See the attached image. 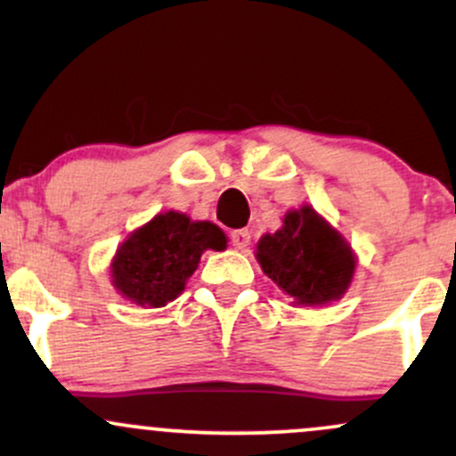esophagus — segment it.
I'll return each instance as SVG.
<instances>
[{"mask_svg": "<svg viewBox=\"0 0 456 456\" xmlns=\"http://www.w3.org/2000/svg\"><path fill=\"white\" fill-rule=\"evenodd\" d=\"M232 244L235 246V248L244 250L246 246L250 244V232H248V229H235V232H232Z\"/></svg>", "mask_w": 456, "mask_h": 456, "instance_id": "esophagus-1", "label": "esophagus"}]
</instances>
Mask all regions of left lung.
I'll use <instances>...</instances> for the list:
<instances>
[{
  "instance_id": "8db88e82",
  "label": "left lung",
  "mask_w": 456,
  "mask_h": 456,
  "mask_svg": "<svg viewBox=\"0 0 456 456\" xmlns=\"http://www.w3.org/2000/svg\"><path fill=\"white\" fill-rule=\"evenodd\" d=\"M257 259L261 270L302 306L338 300L355 270L347 242L308 206L287 214L282 229L259 240Z\"/></svg>"
}]
</instances>
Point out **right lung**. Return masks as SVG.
Wrapping results in <instances>:
<instances>
[{
	"instance_id": "right-lung-1",
	"label": "right lung",
	"mask_w": 456,
	"mask_h": 456,
	"mask_svg": "<svg viewBox=\"0 0 456 456\" xmlns=\"http://www.w3.org/2000/svg\"><path fill=\"white\" fill-rule=\"evenodd\" d=\"M224 246L227 238L214 223H192L180 212L159 214L118 248L113 285L134 305L165 306L182 294L203 250Z\"/></svg>"
}]
</instances>
